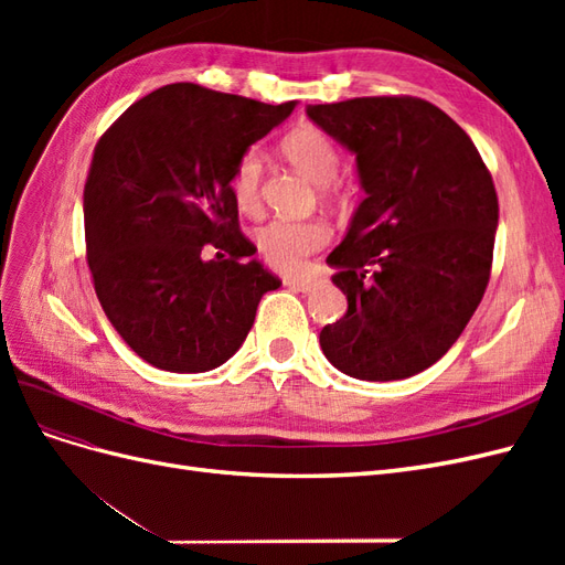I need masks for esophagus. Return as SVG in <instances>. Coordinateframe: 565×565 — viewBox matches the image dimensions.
I'll return each instance as SVG.
<instances>
[{
  "instance_id": "34e87169",
  "label": "esophagus",
  "mask_w": 565,
  "mask_h": 565,
  "mask_svg": "<svg viewBox=\"0 0 565 565\" xmlns=\"http://www.w3.org/2000/svg\"><path fill=\"white\" fill-rule=\"evenodd\" d=\"M282 282L287 285V287H292V289H297V292H311V289L316 287V280H311V278H282Z\"/></svg>"
}]
</instances>
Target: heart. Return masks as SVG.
Returning <instances> with one entry per match:
<instances>
[{
  "label": "heart",
  "mask_w": 565,
  "mask_h": 565,
  "mask_svg": "<svg viewBox=\"0 0 565 565\" xmlns=\"http://www.w3.org/2000/svg\"><path fill=\"white\" fill-rule=\"evenodd\" d=\"M285 158L292 162L303 177L320 183L324 198L344 195L349 188L337 177L339 172V148L330 134L313 125H303L289 131L280 143ZM262 179H264V152L249 146L235 160L231 172V195L237 210L245 214H259L262 210ZM332 231L320 218H276L256 233V247L264 259L278 270L295 273L306 259L330 243Z\"/></svg>",
  "instance_id": "b5f03b06"
}]
</instances>
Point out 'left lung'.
I'll return each instance as SVG.
<instances>
[{"label": "left lung", "instance_id": "8db88e82", "mask_svg": "<svg viewBox=\"0 0 565 565\" xmlns=\"http://www.w3.org/2000/svg\"><path fill=\"white\" fill-rule=\"evenodd\" d=\"M355 152L365 200L328 256L347 295L320 347L349 377L405 380L448 353L492 268L498 193L452 117L415 96H363L306 108Z\"/></svg>", "mask_w": 565, "mask_h": 565}]
</instances>
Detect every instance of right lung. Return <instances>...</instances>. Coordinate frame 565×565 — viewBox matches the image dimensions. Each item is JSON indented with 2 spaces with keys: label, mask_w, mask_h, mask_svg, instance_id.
Instances as JSON below:
<instances>
[{
  "label": "right lung",
  "mask_w": 565,
  "mask_h": 565,
  "mask_svg": "<svg viewBox=\"0 0 565 565\" xmlns=\"http://www.w3.org/2000/svg\"><path fill=\"white\" fill-rule=\"evenodd\" d=\"M179 82L129 106L94 148L84 237L96 297L127 347L167 372H207L243 347L280 280L231 195L235 160L295 110ZM212 244L217 259L204 263Z\"/></svg>",
  "instance_id": "obj_1"
}]
</instances>
